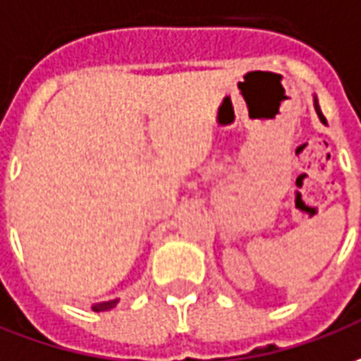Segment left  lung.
I'll use <instances>...</instances> for the list:
<instances>
[{
	"instance_id": "8db88e82",
	"label": "left lung",
	"mask_w": 361,
	"mask_h": 361,
	"mask_svg": "<svg viewBox=\"0 0 361 361\" xmlns=\"http://www.w3.org/2000/svg\"><path fill=\"white\" fill-rule=\"evenodd\" d=\"M314 111H317V115H319L321 123H324V125H326V119H324V115L321 113V107H319V99H317V97H314Z\"/></svg>"
}]
</instances>
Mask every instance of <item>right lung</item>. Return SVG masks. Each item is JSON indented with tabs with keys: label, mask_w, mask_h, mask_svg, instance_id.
<instances>
[{
	"label": "right lung",
	"mask_w": 361,
	"mask_h": 361,
	"mask_svg": "<svg viewBox=\"0 0 361 361\" xmlns=\"http://www.w3.org/2000/svg\"><path fill=\"white\" fill-rule=\"evenodd\" d=\"M115 305V301H103V303H95L93 305V311H109L111 307Z\"/></svg>",
	"instance_id": "obj_1"
}]
</instances>
